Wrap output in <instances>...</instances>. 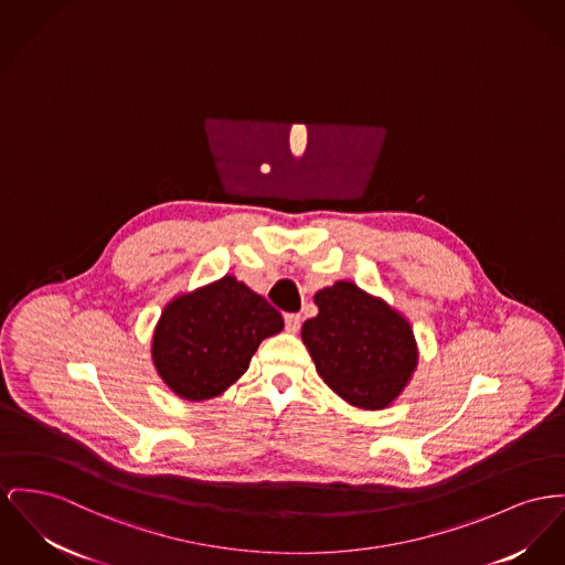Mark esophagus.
Listing matches in <instances>:
<instances>
[{
	"instance_id": "esophagus-1",
	"label": "esophagus",
	"mask_w": 565,
	"mask_h": 565,
	"mask_svg": "<svg viewBox=\"0 0 565 565\" xmlns=\"http://www.w3.org/2000/svg\"><path fill=\"white\" fill-rule=\"evenodd\" d=\"M285 326H287V330L289 332H298L300 330L301 326V317L298 315V312H289V315H285Z\"/></svg>"
}]
</instances>
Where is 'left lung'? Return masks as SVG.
<instances>
[{"label":"left lung","mask_w":565,"mask_h":565,"mask_svg":"<svg viewBox=\"0 0 565 565\" xmlns=\"http://www.w3.org/2000/svg\"><path fill=\"white\" fill-rule=\"evenodd\" d=\"M315 303L319 315L303 321L301 340L319 376L353 407H390L417 366L407 317L351 280L317 291Z\"/></svg>","instance_id":"1"}]
</instances>
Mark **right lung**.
<instances>
[{"mask_svg": "<svg viewBox=\"0 0 565 565\" xmlns=\"http://www.w3.org/2000/svg\"><path fill=\"white\" fill-rule=\"evenodd\" d=\"M282 328V315L269 301L226 274L162 308L151 362L173 394L207 401L244 375L262 340Z\"/></svg>", "mask_w": 565, "mask_h": 565, "instance_id": "1", "label": "right lung"}]
</instances>
